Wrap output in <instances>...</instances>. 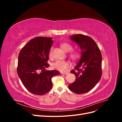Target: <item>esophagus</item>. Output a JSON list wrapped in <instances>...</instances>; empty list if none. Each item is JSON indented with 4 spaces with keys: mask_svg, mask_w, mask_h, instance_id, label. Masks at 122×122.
<instances>
[{
    "mask_svg": "<svg viewBox=\"0 0 122 122\" xmlns=\"http://www.w3.org/2000/svg\"><path fill=\"white\" fill-rule=\"evenodd\" d=\"M61 74H62L67 75L69 73H68V72H61Z\"/></svg>",
    "mask_w": 122,
    "mask_h": 122,
    "instance_id": "obj_1",
    "label": "esophagus"
}]
</instances>
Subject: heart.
Listing matches in <instances>:
<instances>
[{
  "label": "heart",
  "mask_w": 122,
  "mask_h": 122,
  "mask_svg": "<svg viewBox=\"0 0 122 122\" xmlns=\"http://www.w3.org/2000/svg\"><path fill=\"white\" fill-rule=\"evenodd\" d=\"M61 47L66 52H69L73 49V46L70 43L67 42H64L61 44ZM52 48H51L49 52V57H52ZM80 53L77 51H72L69 53V57L72 61H76L78 60L80 57ZM70 62L66 61H57L52 65V67L61 72H65L67 71L68 68L70 67Z\"/></svg>",
  "instance_id": "b5f03b06"
}]
</instances>
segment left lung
I'll list each match as a JSON object with an SVG mask.
<instances>
[{
  "mask_svg": "<svg viewBox=\"0 0 122 122\" xmlns=\"http://www.w3.org/2000/svg\"><path fill=\"white\" fill-rule=\"evenodd\" d=\"M71 39L80 46L81 56L74 69L76 80L69 88L77 94L87 93L96 86L102 76V55L94 40L87 36L78 34ZM76 70V71H75Z\"/></svg>",
  "mask_w": 122,
  "mask_h": 122,
  "instance_id": "8db88e82",
  "label": "left lung"
}]
</instances>
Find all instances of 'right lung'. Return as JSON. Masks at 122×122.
Instances as JSON below:
<instances>
[{"label":"right lung","mask_w":122,"mask_h":122,"mask_svg":"<svg viewBox=\"0 0 122 122\" xmlns=\"http://www.w3.org/2000/svg\"><path fill=\"white\" fill-rule=\"evenodd\" d=\"M52 39L38 36L31 39L20 50L17 73L24 87L36 95L47 93L52 87L51 78L58 75L57 70L47 71L49 51Z\"/></svg>","instance_id":"1"}]
</instances>
